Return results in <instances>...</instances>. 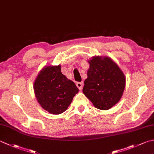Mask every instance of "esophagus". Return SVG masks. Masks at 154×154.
Listing matches in <instances>:
<instances>
[{
  "label": "esophagus",
  "mask_w": 154,
  "mask_h": 154,
  "mask_svg": "<svg viewBox=\"0 0 154 154\" xmlns=\"http://www.w3.org/2000/svg\"><path fill=\"white\" fill-rule=\"evenodd\" d=\"M76 85L78 87V89H79V90H81L83 87V82H78V83H77Z\"/></svg>",
  "instance_id": "1"
}]
</instances>
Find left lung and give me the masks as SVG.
Returning <instances> with one entry per match:
<instances>
[{
	"label": "left lung",
	"mask_w": 154,
	"mask_h": 154,
	"mask_svg": "<svg viewBox=\"0 0 154 154\" xmlns=\"http://www.w3.org/2000/svg\"><path fill=\"white\" fill-rule=\"evenodd\" d=\"M83 93L98 109L106 110L119 103L126 86V77L112 59L93 56L89 60Z\"/></svg>",
	"instance_id": "left-lung-1"
}]
</instances>
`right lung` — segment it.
<instances>
[{
    "label": "right lung",
    "instance_id": "1",
    "mask_svg": "<svg viewBox=\"0 0 154 154\" xmlns=\"http://www.w3.org/2000/svg\"><path fill=\"white\" fill-rule=\"evenodd\" d=\"M38 103L52 114L65 112L79 89L61 72V65H47L38 73L34 83Z\"/></svg>",
    "mask_w": 154,
    "mask_h": 154
}]
</instances>
